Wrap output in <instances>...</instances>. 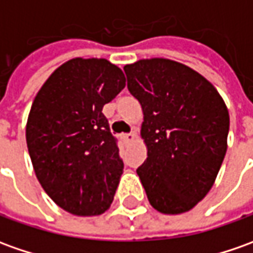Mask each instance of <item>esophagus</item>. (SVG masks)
I'll return each mask as SVG.
<instances>
[{
	"mask_svg": "<svg viewBox=\"0 0 253 253\" xmlns=\"http://www.w3.org/2000/svg\"><path fill=\"white\" fill-rule=\"evenodd\" d=\"M122 138L127 142H130V141H133L135 138V134L131 131V133H126V134H122Z\"/></svg>",
	"mask_w": 253,
	"mask_h": 253,
	"instance_id": "1",
	"label": "esophagus"
}]
</instances>
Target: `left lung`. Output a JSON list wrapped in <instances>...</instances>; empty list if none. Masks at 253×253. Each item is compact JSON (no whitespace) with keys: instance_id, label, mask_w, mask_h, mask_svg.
Instances as JSON below:
<instances>
[{"instance_id":"left-lung-1","label":"left lung","mask_w":253,"mask_h":253,"mask_svg":"<svg viewBox=\"0 0 253 253\" xmlns=\"http://www.w3.org/2000/svg\"><path fill=\"white\" fill-rule=\"evenodd\" d=\"M127 88L144 112L148 158L137 169L151 205L188 212L212 188L227 151L230 116L223 98L198 72L152 58L126 65Z\"/></svg>"}]
</instances>
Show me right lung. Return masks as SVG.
<instances>
[{"label": "right lung", "mask_w": 253, "mask_h": 253, "mask_svg": "<svg viewBox=\"0 0 253 253\" xmlns=\"http://www.w3.org/2000/svg\"><path fill=\"white\" fill-rule=\"evenodd\" d=\"M125 85L109 61L75 58L33 101L26 126L33 168L48 197L72 214L97 216L112 204L125 165L102 108Z\"/></svg>", "instance_id": "add662e5"}]
</instances>
